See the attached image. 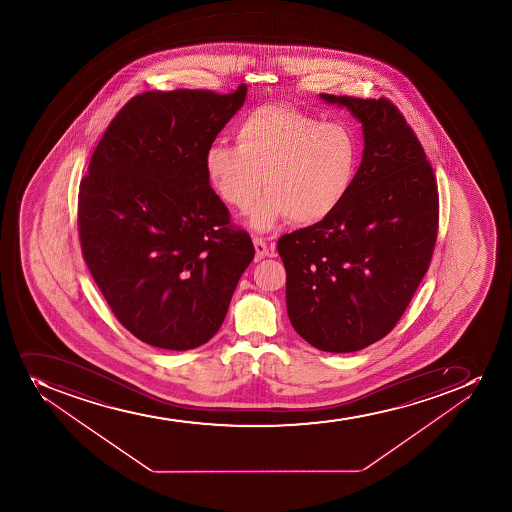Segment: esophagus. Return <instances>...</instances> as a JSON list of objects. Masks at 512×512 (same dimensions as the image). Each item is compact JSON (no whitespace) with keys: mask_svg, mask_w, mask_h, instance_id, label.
<instances>
[{"mask_svg":"<svg viewBox=\"0 0 512 512\" xmlns=\"http://www.w3.org/2000/svg\"><path fill=\"white\" fill-rule=\"evenodd\" d=\"M253 245H255V260H257V262L265 259V257H270V248L264 238L253 237Z\"/></svg>","mask_w":512,"mask_h":512,"instance_id":"esophagus-1","label":"esophagus"}]
</instances>
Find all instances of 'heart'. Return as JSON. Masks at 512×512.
<instances>
[{"label": "heart", "mask_w": 512, "mask_h": 512, "mask_svg": "<svg viewBox=\"0 0 512 512\" xmlns=\"http://www.w3.org/2000/svg\"><path fill=\"white\" fill-rule=\"evenodd\" d=\"M237 147L215 142L203 167L223 202L250 210L255 230H269L289 217L314 225L344 203L359 172L360 143L342 122L320 118L290 105H264L245 115L235 130Z\"/></svg>", "instance_id": "1"}]
</instances>
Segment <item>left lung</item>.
<instances>
[{"mask_svg": "<svg viewBox=\"0 0 512 512\" xmlns=\"http://www.w3.org/2000/svg\"><path fill=\"white\" fill-rule=\"evenodd\" d=\"M362 123L354 187L330 217L277 243L292 327L315 349L357 352L384 339L431 264L439 195L431 163L387 98L335 97Z\"/></svg>", "mask_w": 512, "mask_h": 512, "instance_id": "1", "label": "left lung"}]
</instances>
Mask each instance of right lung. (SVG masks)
<instances>
[{"instance_id": "add662e5", "label": "right lung", "mask_w": 512, "mask_h": 512, "mask_svg": "<svg viewBox=\"0 0 512 512\" xmlns=\"http://www.w3.org/2000/svg\"><path fill=\"white\" fill-rule=\"evenodd\" d=\"M247 85L147 92L117 113L78 193L81 252L118 322L158 349L217 334L255 255L230 225L203 157L242 108Z\"/></svg>"}]
</instances>
